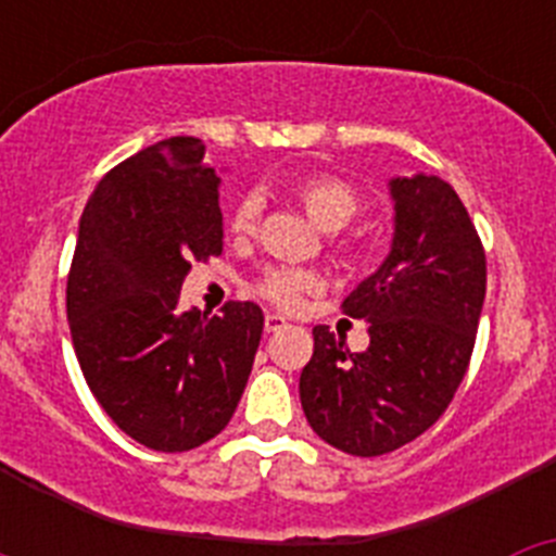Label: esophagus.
<instances>
[{
  "label": "esophagus",
  "mask_w": 556,
  "mask_h": 556,
  "mask_svg": "<svg viewBox=\"0 0 556 556\" xmlns=\"http://www.w3.org/2000/svg\"><path fill=\"white\" fill-rule=\"evenodd\" d=\"M289 323L283 320L281 314H267V317H264V328H267L269 333H275V331H283V328H287Z\"/></svg>",
  "instance_id": "obj_1"
}]
</instances>
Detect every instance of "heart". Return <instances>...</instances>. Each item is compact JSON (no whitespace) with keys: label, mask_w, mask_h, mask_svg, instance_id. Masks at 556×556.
<instances>
[{"label":"heart","mask_w":556,"mask_h":556,"mask_svg":"<svg viewBox=\"0 0 556 556\" xmlns=\"http://www.w3.org/2000/svg\"><path fill=\"white\" fill-rule=\"evenodd\" d=\"M289 198L294 203H301L314 223L323 230H339L345 228L362 208L358 191L351 184H345L337 175H303V178L292 180L287 186ZM262 217V198L258 194H244L239 203L230 208L228 214V230L236 239L255 233V225ZM317 287V278L306 269L294 267H275L258 278L255 283V294L264 298L267 303L278 308H294L303 301V294L312 292Z\"/></svg>","instance_id":"heart-1"}]
</instances>
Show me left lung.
<instances>
[{"mask_svg":"<svg viewBox=\"0 0 556 556\" xmlns=\"http://www.w3.org/2000/svg\"><path fill=\"white\" fill-rule=\"evenodd\" d=\"M395 236L387 262L342 303L367 323L370 348L314 326L301 372L306 420L328 445L381 456L440 420L468 372L488 258L468 208L437 175L390 180Z\"/></svg>","mask_w":556,"mask_h":556,"instance_id":"left-lung-1","label":"left lung"}]
</instances>
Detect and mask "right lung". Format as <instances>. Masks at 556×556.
I'll use <instances>...</instances> for the list:
<instances>
[{
  "mask_svg": "<svg viewBox=\"0 0 556 556\" xmlns=\"http://www.w3.org/2000/svg\"><path fill=\"white\" fill-rule=\"evenodd\" d=\"M205 144L172 136L113 166L80 217L66 281L77 362L136 443L178 454L228 426L262 339L255 303L180 308L191 262L223 253L219 178Z\"/></svg>",
  "mask_w": 556,
  "mask_h": 556,
  "instance_id": "1",
  "label": "right lung"
}]
</instances>
